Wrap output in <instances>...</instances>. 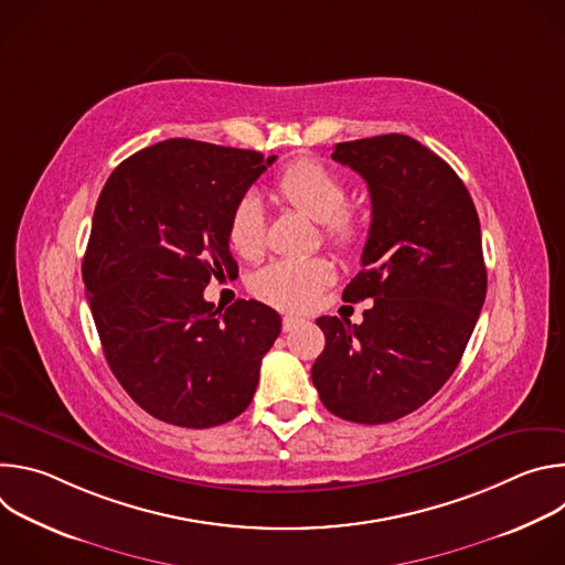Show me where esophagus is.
Segmentation results:
<instances>
[{
    "instance_id": "esophagus-1",
    "label": "esophagus",
    "mask_w": 565,
    "mask_h": 565,
    "mask_svg": "<svg viewBox=\"0 0 565 565\" xmlns=\"http://www.w3.org/2000/svg\"><path fill=\"white\" fill-rule=\"evenodd\" d=\"M299 324H303L301 317H297V315H286V317H284V331H286V333L292 331V329H297Z\"/></svg>"
}]
</instances>
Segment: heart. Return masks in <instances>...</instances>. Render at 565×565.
I'll return each mask as SVG.
<instances>
[{
	"mask_svg": "<svg viewBox=\"0 0 565 565\" xmlns=\"http://www.w3.org/2000/svg\"><path fill=\"white\" fill-rule=\"evenodd\" d=\"M275 196L321 223L331 244L344 250H353L364 238L362 218L351 212L349 205V183L342 174L312 158H301L279 172L273 185ZM264 207L259 196L246 194L236 201L227 218V244L244 259H255L264 250ZM333 270L327 262H297L279 259L264 266L255 279L253 290L264 301L288 308H308L319 290L331 284Z\"/></svg>",
	"mask_w": 565,
	"mask_h": 565,
	"instance_id": "heart-1",
	"label": "heart"
}]
</instances>
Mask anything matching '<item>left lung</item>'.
I'll use <instances>...</instances> for the list:
<instances>
[{"instance_id":"left-lung-1","label":"left lung","mask_w":565,"mask_h":565,"mask_svg":"<svg viewBox=\"0 0 565 565\" xmlns=\"http://www.w3.org/2000/svg\"><path fill=\"white\" fill-rule=\"evenodd\" d=\"M333 160L371 194L362 270L344 301L362 324L319 317L327 347L310 377L324 407L382 425L420 409L456 371L488 292L473 201L445 160L405 134L338 142Z\"/></svg>"}]
</instances>
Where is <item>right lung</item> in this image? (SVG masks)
Wrapping results in <instances>:
<instances>
[{"mask_svg": "<svg viewBox=\"0 0 565 565\" xmlns=\"http://www.w3.org/2000/svg\"><path fill=\"white\" fill-rule=\"evenodd\" d=\"M275 158L170 138L122 160L100 192L83 262L92 315L116 380L158 420L207 429L253 402L281 317L255 299L221 312L203 290L236 270L230 212Z\"/></svg>", "mask_w": 565, "mask_h": 565, "instance_id": "obj_1", "label": "right lung"}]
</instances>
